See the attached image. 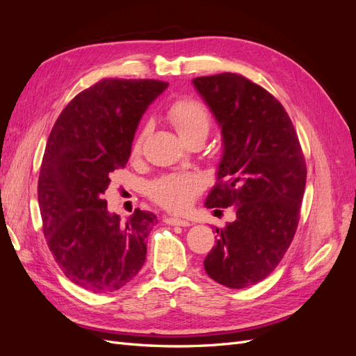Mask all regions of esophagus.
Instances as JSON below:
<instances>
[{"label":"esophagus","instance_id":"esophagus-1","mask_svg":"<svg viewBox=\"0 0 356 356\" xmlns=\"http://www.w3.org/2000/svg\"><path fill=\"white\" fill-rule=\"evenodd\" d=\"M165 222L169 224V225H179V227H188V225H191L190 221L181 220V218H175V217H168V218H165Z\"/></svg>","mask_w":356,"mask_h":356}]
</instances>
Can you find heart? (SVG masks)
I'll return each instance as SVG.
<instances>
[{"mask_svg": "<svg viewBox=\"0 0 356 356\" xmlns=\"http://www.w3.org/2000/svg\"><path fill=\"white\" fill-rule=\"evenodd\" d=\"M168 118L178 135L188 141L197 135H208L211 117L204 106L193 99H179L169 106ZM148 131L139 134L132 144V157L143 152V144ZM202 181L193 174H174L153 181L148 187L149 197L169 211H182L202 191Z\"/></svg>", "mask_w": 356, "mask_h": 356, "instance_id": "heart-1", "label": "heart"}]
</instances>
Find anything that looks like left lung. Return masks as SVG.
Listing matches in <instances>:
<instances>
[{
	"instance_id": "left-lung-1",
	"label": "left lung",
	"mask_w": 356,
	"mask_h": 356,
	"mask_svg": "<svg viewBox=\"0 0 356 356\" xmlns=\"http://www.w3.org/2000/svg\"><path fill=\"white\" fill-rule=\"evenodd\" d=\"M221 127L222 156L208 208L233 207L204 270L227 288L261 282L282 260L297 230L306 161L282 104L239 74L193 79Z\"/></svg>"
}]
</instances>
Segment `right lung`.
Segmentation results:
<instances>
[{"instance_id":"1","label":"right lung","mask_w":356,"mask_h":356,"mask_svg":"<svg viewBox=\"0 0 356 356\" xmlns=\"http://www.w3.org/2000/svg\"><path fill=\"white\" fill-rule=\"evenodd\" d=\"M168 86L104 79L75 96L50 132L38 178L42 232L60 270L92 293L120 289L145 263L157 217L135 209L123 222L104 193L131 157L143 114Z\"/></svg>"}]
</instances>
